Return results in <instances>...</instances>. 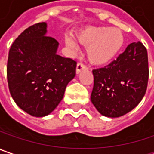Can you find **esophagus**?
<instances>
[{"mask_svg": "<svg viewBox=\"0 0 154 154\" xmlns=\"http://www.w3.org/2000/svg\"><path fill=\"white\" fill-rule=\"evenodd\" d=\"M87 67L84 65L83 63H78V64H77V68H76V72H77V74L81 71V70H85Z\"/></svg>", "mask_w": 154, "mask_h": 154, "instance_id": "obj_1", "label": "esophagus"}]
</instances>
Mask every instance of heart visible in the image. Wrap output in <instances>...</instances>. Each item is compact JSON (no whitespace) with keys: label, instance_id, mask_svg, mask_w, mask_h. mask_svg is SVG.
I'll use <instances>...</instances> for the list:
<instances>
[{"label":"heart","instance_id":"b5f03b06","mask_svg":"<svg viewBox=\"0 0 154 154\" xmlns=\"http://www.w3.org/2000/svg\"><path fill=\"white\" fill-rule=\"evenodd\" d=\"M77 38L80 43L87 47L89 61L97 65L111 61L121 50L124 42L122 31L108 26L87 28L78 34ZM65 43L71 49H77V44L72 38H66Z\"/></svg>","mask_w":154,"mask_h":154}]
</instances>
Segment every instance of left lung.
Masks as SVG:
<instances>
[{"instance_id": "left-lung-1", "label": "left lung", "mask_w": 154, "mask_h": 154, "mask_svg": "<svg viewBox=\"0 0 154 154\" xmlns=\"http://www.w3.org/2000/svg\"><path fill=\"white\" fill-rule=\"evenodd\" d=\"M92 72L93 105L104 116H122L140 103L146 91L147 51L140 41L131 43L116 60Z\"/></svg>"}]
</instances>
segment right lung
<instances>
[{
    "mask_svg": "<svg viewBox=\"0 0 154 154\" xmlns=\"http://www.w3.org/2000/svg\"><path fill=\"white\" fill-rule=\"evenodd\" d=\"M45 22L22 32L8 53L7 77L15 103L32 116L51 114L76 76L77 62L57 54L58 42L46 36Z\"/></svg>",
    "mask_w": 154,
    "mask_h": 154,
    "instance_id": "add662e5",
    "label": "right lung"
}]
</instances>
